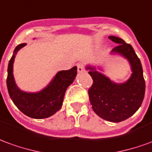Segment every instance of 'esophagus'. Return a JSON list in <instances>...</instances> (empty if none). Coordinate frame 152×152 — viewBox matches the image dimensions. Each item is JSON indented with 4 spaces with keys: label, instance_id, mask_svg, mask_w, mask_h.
Returning <instances> with one entry per match:
<instances>
[{
    "label": "esophagus",
    "instance_id": "1",
    "mask_svg": "<svg viewBox=\"0 0 152 152\" xmlns=\"http://www.w3.org/2000/svg\"><path fill=\"white\" fill-rule=\"evenodd\" d=\"M76 66H77V72H84L85 68H84V65L81 62H78L76 64Z\"/></svg>",
    "mask_w": 152,
    "mask_h": 152
}]
</instances>
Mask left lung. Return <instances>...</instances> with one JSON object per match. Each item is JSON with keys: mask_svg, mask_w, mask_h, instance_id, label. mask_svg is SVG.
Wrapping results in <instances>:
<instances>
[{"mask_svg": "<svg viewBox=\"0 0 152 152\" xmlns=\"http://www.w3.org/2000/svg\"><path fill=\"white\" fill-rule=\"evenodd\" d=\"M109 39L118 43L112 53L120 54L128 60L132 76L126 82L116 84L89 66L86 69L93 84L88 94L94 113L104 120L118 123L133 115L142 105L146 85L142 63L132 47L115 36H109Z\"/></svg>", "mask_w": 152, "mask_h": 152, "instance_id": "1", "label": "left lung"}]
</instances>
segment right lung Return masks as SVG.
Returning <instances> with one entry per match:
<instances>
[{
  "mask_svg": "<svg viewBox=\"0 0 152 152\" xmlns=\"http://www.w3.org/2000/svg\"><path fill=\"white\" fill-rule=\"evenodd\" d=\"M26 45L21 43L15 48L8 64L7 89L10 99L18 109L25 115L33 118H46L52 116L61 108L67 87L72 83L77 72V67L61 71L57 73L49 85L37 93H27L20 91L15 82L13 63L17 52Z\"/></svg>",
  "mask_w": 152,
  "mask_h": 152,
  "instance_id": "right-lung-1",
  "label": "right lung"
}]
</instances>
